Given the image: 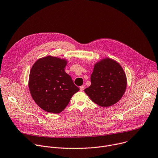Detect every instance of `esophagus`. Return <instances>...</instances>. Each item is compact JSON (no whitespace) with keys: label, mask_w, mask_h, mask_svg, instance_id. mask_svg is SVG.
<instances>
[{"label":"esophagus","mask_w":158,"mask_h":158,"mask_svg":"<svg viewBox=\"0 0 158 158\" xmlns=\"http://www.w3.org/2000/svg\"><path fill=\"white\" fill-rule=\"evenodd\" d=\"M84 89H85V85H82V86H80V90L81 91H83V90H84Z\"/></svg>","instance_id":"obj_1"}]
</instances>
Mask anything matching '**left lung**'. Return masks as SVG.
I'll list each match as a JSON object with an SVG mask.
<instances>
[{"mask_svg":"<svg viewBox=\"0 0 158 158\" xmlns=\"http://www.w3.org/2000/svg\"><path fill=\"white\" fill-rule=\"evenodd\" d=\"M90 80L91 85L84 91L92 102L102 107L117 103L127 85V77L121 65L108 58L97 63Z\"/></svg>","mask_w":158,"mask_h":158,"instance_id":"8db88e82","label":"left lung"}]
</instances>
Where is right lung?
<instances>
[{"label": "right lung", "mask_w": 158, "mask_h": 158, "mask_svg": "<svg viewBox=\"0 0 158 158\" xmlns=\"http://www.w3.org/2000/svg\"><path fill=\"white\" fill-rule=\"evenodd\" d=\"M67 60L47 56L31 69L28 86L34 100L45 111L59 113L80 89L65 72Z\"/></svg>", "instance_id": "add662e5"}]
</instances>
